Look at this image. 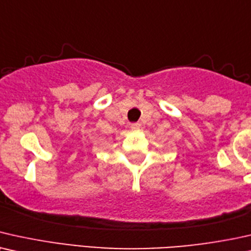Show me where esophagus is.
<instances>
[{
  "label": "esophagus",
  "instance_id": "obj_1",
  "mask_svg": "<svg viewBox=\"0 0 251 251\" xmlns=\"http://www.w3.org/2000/svg\"><path fill=\"white\" fill-rule=\"evenodd\" d=\"M140 124L139 123H134V124H131V128L132 129H139L140 128Z\"/></svg>",
  "mask_w": 251,
  "mask_h": 251
}]
</instances>
